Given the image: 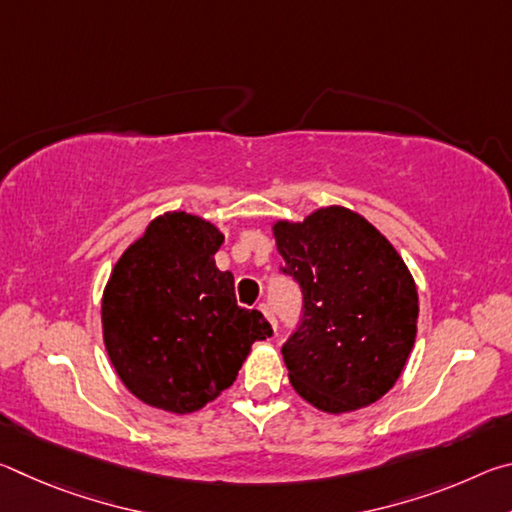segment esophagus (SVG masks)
Returning <instances> with one entry per match:
<instances>
[{
	"mask_svg": "<svg viewBox=\"0 0 512 512\" xmlns=\"http://www.w3.org/2000/svg\"><path fill=\"white\" fill-rule=\"evenodd\" d=\"M259 311H262V314L271 320V325H273V329H277V318H275V314L271 311V307L266 305V302H262V305H259Z\"/></svg>",
	"mask_w": 512,
	"mask_h": 512,
	"instance_id": "esophagus-1",
	"label": "esophagus"
}]
</instances>
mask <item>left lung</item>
<instances>
[{"mask_svg":"<svg viewBox=\"0 0 512 512\" xmlns=\"http://www.w3.org/2000/svg\"><path fill=\"white\" fill-rule=\"evenodd\" d=\"M280 273L302 291L282 345L291 386L327 413L377 402L400 379L418 332V291L388 239L357 212L323 207L273 225Z\"/></svg>","mask_w":512,"mask_h":512,"instance_id":"obj_1","label":"left lung"}]
</instances>
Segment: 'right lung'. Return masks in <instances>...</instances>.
Here are the masks:
<instances>
[{
    "mask_svg": "<svg viewBox=\"0 0 512 512\" xmlns=\"http://www.w3.org/2000/svg\"><path fill=\"white\" fill-rule=\"evenodd\" d=\"M223 235L198 216L169 212L119 257L103 291V341L119 379L171 413L203 409L232 386L250 345L273 336L219 271Z\"/></svg>",
    "mask_w": 512,
    "mask_h": 512,
    "instance_id": "obj_1",
    "label": "right lung"
}]
</instances>
